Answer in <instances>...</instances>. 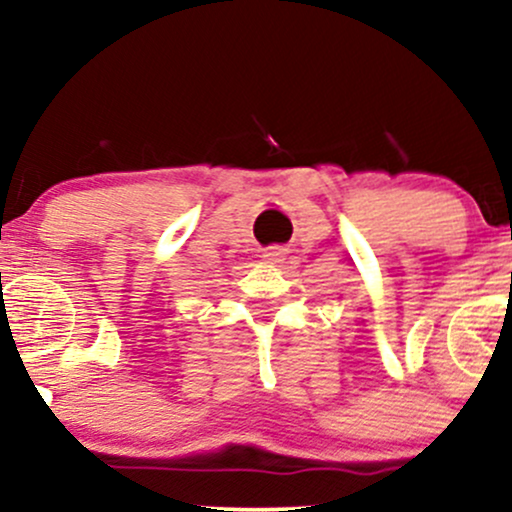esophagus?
<instances>
[{"label":"esophagus","mask_w":512,"mask_h":512,"mask_svg":"<svg viewBox=\"0 0 512 512\" xmlns=\"http://www.w3.org/2000/svg\"><path fill=\"white\" fill-rule=\"evenodd\" d=\"M262 257H264V262L276 264V262H281L286 257V248H284V245H269V248L262 250Z\"/></svg>","instance_id":"esophagus-1"}]
</instances>
